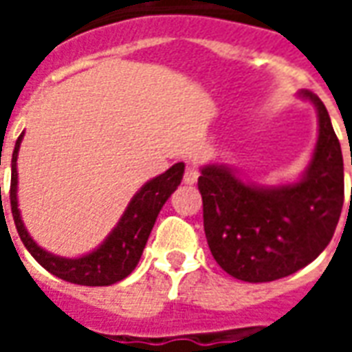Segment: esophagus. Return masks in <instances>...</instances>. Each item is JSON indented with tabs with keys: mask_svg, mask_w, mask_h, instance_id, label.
Wrapping results in <instances>:
<instances>
[{
	"mask_svg": "<svg viewBox=\"0 0 352 352\" xmlns=\"http://www.w3.org/2000/svg\"><path fill=\"white\" fill-rule=\"evenodd\" d=\"M198 177H199V171L198 168H196V164H188L186 166V169H184V183L186 184H194L196 181H198Z\"/></svg>",
	"mask_w": 352,
	"mask_h": 352,
	"instance_id": "esophagus-1",
	"label": "esophagus"
}]
</instances>
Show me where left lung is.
Returning a JSON list of instances; mask_svg holds the SVG:
<instances>
[{
  "label": "left lung",
  "mask_w": 352,
  "mask_h": 352,
  "mask_svg": "<svg viewBox=\"0 0 352 352\" xmlns=\"http://www.w3.org/2000/svg\"><path fill=\"white\" fill-rule=\"evenodd\" d=\"M300 98L317 107L318 138L298 183L256 186L226 166L201 168L198 188L207 245L217 264L236 279L267 283L302 270L324 251L340 221V141L324 103L309 90Z\"/></svg>",
  "instance_id": "1"
}]
</instances>
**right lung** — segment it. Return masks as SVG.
<instances>
[{
  "label": "right lung",
  "instance_id": "obj_1",
  "mask_svg": "<svg viewBox=\"0 0 352 352\" xmlns=\"http://www.w3.org/2000/svg\"><path fill=\"white\" fill-rule=\"evenodd\" d=\"M22 138H24V131L16 139V145L12 151L9 198H11L14 226H16V232H19L24 247L32 252V256L47 272L56 275L60 279L67 280V283L85 285V287H109V285H115L118 280L126 279L135 270V265L143 254L146 239L151 236V230H153L160 209L168 201L169 196L177 190V186L181 184L184 173L183 162L171 166L166 173L154 177L139 188L138 194L131 198V201L126 207L118 224L96 251L88 252L79 258H64V256H56L52 252L45 251L35 243L28 234L22 217H20L19 198H16V186H19L16 158H19Z\"/></svg>",
  "mask_w": 352,
  "mask_h": 352
}]
</instances>
